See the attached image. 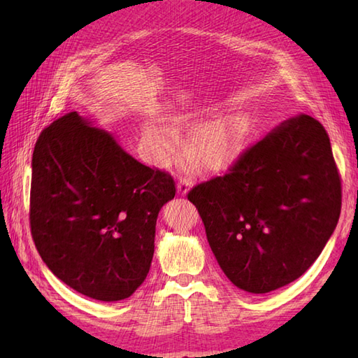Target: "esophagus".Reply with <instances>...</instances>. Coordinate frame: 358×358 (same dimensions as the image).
<instances>
[{
	"label": "esophagus",
	"instance_id": "1",
	"mask_svg": "<svg viewBox=\"0 0 358 358\" xmlns=\"http://www.w3.org/2000/svg\"><path fill=\"white\" fill-rule=\"evenodd\" d=\"M189 186H191V181L185 177L178 178V185H177V191L180 195H186L189 191Z\"/></svg>",
	"mask_w": 358,
	"mask_h": 358
}]
</instances>
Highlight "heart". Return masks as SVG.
I'll return each mask as SVG.
<instances>
[{"mask_svg":"<svg viewBox=\"0 0 358 358\" xmlns=\"http://www.w3.org/2000/svg\"><path fill=\"white\" fill-rule=\"evenodd\" d=\"M203 123L200 113L175 115L171 118L172 129L149 123L144 126V136L159 164H167L180 149V138L175 132L183 129H196L189 152L204 169H224L238 158L248 136L249 121L240 112H229Z\"/></svg>","mask_w":358,"mask_h":358,"instance_id":"obj_1","label":"heart"}]
</instances>
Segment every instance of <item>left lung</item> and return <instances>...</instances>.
I'll use <instances>...</instances> for the list:
<instances>
[{"label": "left lung", "mask_w": 358, "mask_h": 358, "mask_svg": "<svg viewBox=\"0 0 358 358\" xmlns=\"http://www.w3.org/2000/svg\"><path fill=\"white\" fill-rule=\"evenodd\" d=\"M187 200L226 277L246 292L275 291L310 268L337 226L341 178L329 136L313 117L287 120Z\"/></svg>", "instance_id": "1"}]
</instances>
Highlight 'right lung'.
I'll list each match as a JSON object with an SVG mask.
<instances>
[{
	"instance_id": "add662e5",
	"label": "right lung",
	"mask_w": 358,
	"mask_h": 358,
	"mask_svg": "<svg viewBox=\"0 0 358 358\" xmlns=\"http://www.w3.org/2000/svg\"><path fill=\"white\" fill-rule=\"evenodd\" d=\"M175 192L169 172L136 162L110 134L69 112L43 129L34 149L35 248L77 292L124 300L148 275L158 212Z\"/></svg>"
}]
</instances>
